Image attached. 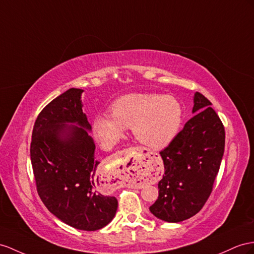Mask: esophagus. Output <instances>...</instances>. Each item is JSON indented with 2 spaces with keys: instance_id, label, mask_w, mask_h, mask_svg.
Returning <instances> with one entry per match:
<instances>
[{
  "instance_id": "obj_1",
  "label": "esophagus",
  "mask_w": 254,
  "mask_h": 254,
  "mask_svg": "<svg viewBox=\"0 0 254 254\" xmlns=\"http://www.w3.org/2000/svg\"><path fill=\"white\" fill-rule=\"evenodd\" d=\"M118 158L122 160L123 178H133L147 173L149 167V152L138 147L128 148L118 153Z\"/></svg>"
}]
</instances>
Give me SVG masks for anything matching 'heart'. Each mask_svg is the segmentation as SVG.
<instances>
[{
  "label": "heart",
  "mask_w": 254,
  "mask_h": 254,
  "mask_svg": "<svg viewBox=\"0 0 254 254\" xmlns=\"http://www.w3.org/2000/svg\"><path fill=\"white\" fill-rule=\"evenodd\" d=\"M183 107L170 95L129 93L119 96L110 105V115L97 114L92 132L104 148H112L131 127L141 145L160 150L176 137L183 123Z\"/></svg>",
  "instance_id": "obj_1"
}]
</instances>
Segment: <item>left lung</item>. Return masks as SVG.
I'll list each match as a JSON object with an SVG mask.
<instances>
[{
	"label": "left lung",
	"instance_id": "obj_1",
	"mask_svg": "<svg viewBox=\"0 0 254 254\" xmlns=\"http://www.w3.org/2000/svg\"><path fill=\"white\" fill-rule=\"evenodd\" d=\"M195 114L164 150L159 197L149 207L153 216L177 223L196 214L212 191L224 153L225 132L211 103L194 94Z\"/></svg>",
	"mask_w": 254,
	"mask_h": 254
}]
</instances>
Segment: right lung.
<instances>
[{"label":"right lung","instance_id":"1","mask_svg":"<svg viewBox=\"0 0 254 254\" xmlns=\"http://www.w3.org/2000/svg\"><path fill=\"white\" fill-rule=\"evenodd\" d=\"M82 92L76 88L65 91L38 115L32 133L31 163L38 195L47 209L77 230L96 231L114 219L118 200L100 192V161L82 112Z\"/></svg>","mask_w":254,"mask_h":254}]
</instances>
